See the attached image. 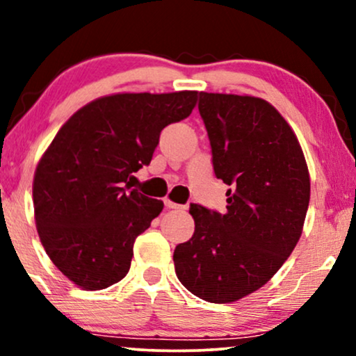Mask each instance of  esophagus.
Listing matches in <instances>:
<instances>
[{
	"label": "esophagus",
	"instance_id": "34e87169",
	"mask_svg": "<svg viewBox=\"0 0 356 356\" xmlns=\"http://www.w3.org/2000/svg\"><path fill=\"white\" fill-rule=\"evenodd\" d=\"M164 204L167 207H169V209H182V207H184V206H179V204H175L174 201H170L169 197L164 199Z\"/></svg>",
	"mask_w": 356,
	"mask_h": 356
}]
</instances>
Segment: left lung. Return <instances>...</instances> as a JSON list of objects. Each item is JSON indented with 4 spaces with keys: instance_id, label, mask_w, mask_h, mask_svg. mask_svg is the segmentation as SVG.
Masks as SVG:
<instances>
[{
    "instance_id": "left-lung-1",
    "label": "left lung",
    "mask_w": 356,
    "mask_h": 356,
    "mask_svg": "<svg viewBox=\"0 0 356 356\" xmlns=\"http://www.w3.org/2000/svg\"><path fill=\"white\" fill-rule=\"evenodd\" d=\"M226 212L191 204L195 229L174 251L179 281L209 303H232L276 275L300 241L309 172L288 122L266 100L199 93Z\"/></svg>"
}]
</instances>
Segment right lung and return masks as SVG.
Segmentation results:
<instances>
[{
  "label": "right lung",
  "mask_w": 356,
  "mask_h": 356,
  "mask_svg": "<svg viewBox=\"0 0 356 356\" xmlns=\"http://www.w3.org/2000/svg\"><path fill=\"white\" fill-rule=\"evenodd\" d=\"M197 92L115 93L76 110L40 159L35 220L51 263L87 291L118 283L134 243L164 209L132 187L164 127L191 115Z\"/></svg>",
  "instance_id": "obj_1"
}]
</instances>
